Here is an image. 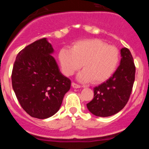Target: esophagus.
Segmentation results:
<instances>
[{"mask_svg":"<svg viewBox=\"0 0 149 149\" xmlns=\"http://www.w3.org/2000/svg\"><path fill=\"white\" fill-rule=\"evenodd\" d=\"M72 86H73V88H81V86L80 85H79V84H76V83H72Z\"/></svg>","mask_w":149,"mask_h":149,"instance_id":"obj_1","label":"esophagus"}]
</instances>
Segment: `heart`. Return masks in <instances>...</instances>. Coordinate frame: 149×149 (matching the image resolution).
Returning a JSON list of instances; mask_svg holds the SVG:
<instances>
[{
	"mask_svg": "<svg viewBox=\"0 0 149 149\" xmlns=\"http://www.w3.org/2000/svg\"><path fill=\"white\" fill-rule=\"evenodd\" d=\"M58 59L65 76H71L83 64L84 70L77 75L78 81L95 84L109 79L115 72L120 60L119 51L115 47L107 46L100 40L79 41L72 49L62 48Z\"/></svg>",
	"mask_w": 149,
	"mask_h": 149,
	"instance_id": "1",
	"label": "heart"
}]
</instances>
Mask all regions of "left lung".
Masks as SVG:
<instances>
[{
  "mask_svg": "<svg viewBox=\"0 0 149 149\" xmlns=\"http://www.w3.org/2000/svg\"><path fill=\"white\" fill-rule=\"evenodd\" d=\"M120 65L109 79L94 88L93 100L86 104L97 117H109L123 109L129 100L135 81L136 67L127 48L120 49Z\"/></svg>",
  "mask_w": 149,
  "mask_h": 149,
  "instance_id": "left-lung-1",
  "label": "left lung"
}]
</instances>
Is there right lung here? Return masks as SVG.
<instances>
[{
	"instance_id": "obj_1",
	"label": "right lung",
	"mask_w": 149,
	"mask_h": 149,
	"mask_svg": "<svg viewBox=\"0 0 149 149\" xmlns=\"http://www.w3.org/2000/svg\"><path fill=\"white\" fill-rule=\"evenodd\" d=\"M53 53L47 39L37 40L19 52L12 70L18 101L26 113L38 119L55 115L70 88L71 81L61 73Z\"/></svg>"
}]
</instances>
